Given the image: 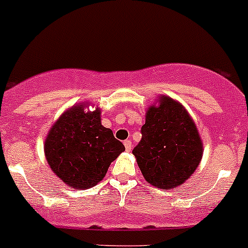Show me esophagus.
Segmentation results:
<instances>
[{"mask_svg":"<svg viewBox=\"0 0 248 248\" xmlns=\"http://www.w3.org/2000/svg\"><path fill=\"white\" fill-rule=\"evenodd\" d=\"M124 146H125L126 151H130V150H131V141H130V140H125V141H124Z\"/></svg>","mask_w":248,"mask_h":248,"instance_id":"34e87169","label":"esophagus"}]
</instances>
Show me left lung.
I'll return each mask as SVG.
<instances>
[{
	"instance_id": "1",
	"label": "left lung",
	"mask_w": 248,
	"mask_h": 248,
	"mask_svg": "<svg viewBox=\"0 0 248 248\" xmlns=\"http://www.w3.org/2000/svg\"><path fill=\"white\" fill-rule=\"evenodd\" d=\"M141 134L133 154L147 183L171 189L194 173L203 156V142L179 102L161 96L157 106L147 109Z\"/></svg>"
}]
</instances>
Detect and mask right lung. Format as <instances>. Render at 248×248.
I'll return each instance as SVG.
<instances>
[{
  "label": "right lung",
  "instance_id": "1",
  "mask_svg": "<svg viewBox=\"0 0 248 248\" xmlns=\"http://www.w3.org/2000/svg\"><path fill=\"white\" fill-rule=\"evenodd\" d=\"M88 103L75 104L50 128L44 152L50 169L67 186L94 187L125 147L104 128L101 110L86 112Z\"/></svg>",
  "mask_w": 248,
  "mask_h": 248
}]
</instances>
